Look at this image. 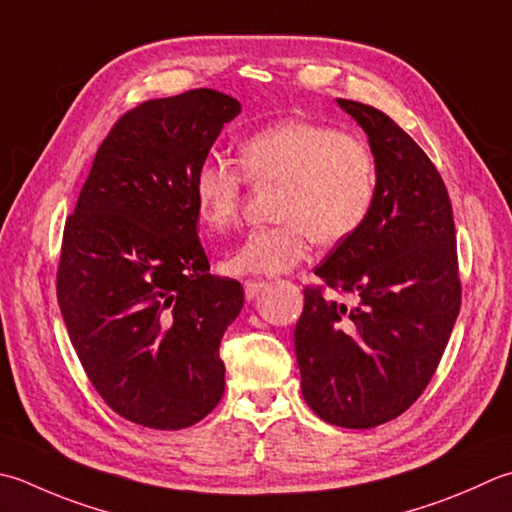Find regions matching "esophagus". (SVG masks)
I'll use <instances>...</instances> for the list:
<instances>
[{"mask_svg": "<svg viewBox=\"0 0 512 512\" xmlns=\"http://www.w3.org/2000/svg\"><path fill=\"white\" fill-rule=\"evenodd\" d=\"M266 286H268V282H264V279H246V282H244L246 299H255Z\"/></svg>", "mask_w": 512, "mask_h": 512, "instance_id": "1", "label": "esophagus"}]
</instances>
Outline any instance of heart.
Returning <instances> with one entry per match:
<instances>
[{
    "label": "heart",
    "mask_w": 512,
    "mask_h": 512,
    "mask_svg": "<svg viewBox=\"0 0 512 512\" xmlns=\"http://www.w3.org/2000/svg\"><path fill=\"white\" fill-rule=\"evenodd\" d=\"M239 164L250 182L282 184L277 226L250 230L222 268L230 275H282L308 255L310 239L333 246L366 224L377 195V164L362 137L304 119L257 130L239 146ZM222 159H206L193 177L197 217L206 228L237 224L246 178Z\"/></svg>",
    "instance_id": "obj_1"
}]
</instances>
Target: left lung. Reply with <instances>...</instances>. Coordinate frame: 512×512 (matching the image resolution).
I'll list each match as a JSON object with an SVG mask.
<instances>
[{
	"label": "left lung",
	"instance_id": "8db88e82",
	"mask_svg": "<svg viewBox=\"0 0 512 512\" xmlns=\"http://www.w3.org/2000/svg\"><path fill=\"white\" fill-rule=\"evenodd\" d=\"M368 135L377 195L366 224L315 275L355 304L304 288L295 353L306 404L328 424L375 428L417 402L462 304L455 219L442 175L393 119L337 99Z\"/></svg>",
	"mask_w": 512,
	"mask_h": 512
}]
</instances>
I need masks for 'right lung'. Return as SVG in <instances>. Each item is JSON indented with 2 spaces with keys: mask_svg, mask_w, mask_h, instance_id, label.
Listing matches in <instances>:
<instances>
[{
  "mask_svg": "<svg viewBox=\"0 0 512 512\" xmlns=\"http://www.w3.org/2000/svg\"><path fill=\"white\" fill-rule=\"evenodd\" d=\"M242 113L213 88L128 110L66 219L57 302L90 384L128 422L188 428L224 395L219 342L244 306L197 237L193 177Z\"/></svg>",
  "mask_w": 512,
  "mask_h": 512,
  "instance_id": "right-lung-1",
  "label": "right lung"
}]
</instances>
